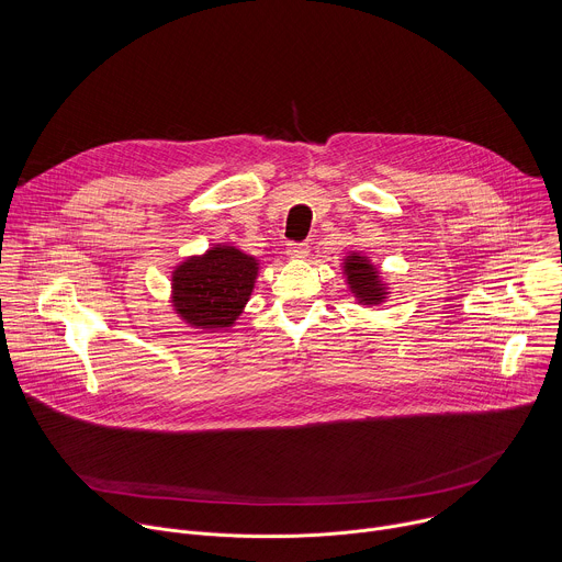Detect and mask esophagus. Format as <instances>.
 I'll return each instance as SVG.
<instances>
[{"label": "esophagus", "instance_id": "obj_1", "mask_svg": "<svg viewBox=\"0 0 562 562\" xmlns=\"http://www.w3.org/2000/svg\"><path fill=\"white\" fill-rule=\"evenodd\" d=\"M286 256L291 260H304L308 256V243H297V245H289Z\"/></svg>", "mask_w": 562, "mask_h": 562}]
</instances>
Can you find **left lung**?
I'll use <instances>...</instances> for the list:
<instances>
[{"mask_svg":"<svg viewBox=\"0 0 562 562\" xmlns=\"http://www.w3.org/2000/svg\"><path fill=\"white\" fill-rule=\"evenodd\" d=\"M341 276L352 300L366 308L382 306L391 297V282L382 269L361 251H348L341 258Z\"/></svg>","mask_w":562,"mask_h":562,"instance_id":"8db88e82","label":"left lung"}]
</instances>
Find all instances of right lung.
I'll use <instances>...</instances> for the list:
<instances>
[{
  "label": "right lung",
  "instance_id": "right-lung-1",
  "mask_svg": "<svg viewBox=\"0 0 562 562\" xmlns=\"http://www.w3.org/2000/svg\"><path fill=\"white\" fill-rule=\"evenodd\" d=\"M260 273V260L236 245H212L171 269L169 304L178 319L201 333L229 330L243 315Z\"/></svg>",
  "mask_w": 562,
  "mask_h": 562
}]
</instances>
